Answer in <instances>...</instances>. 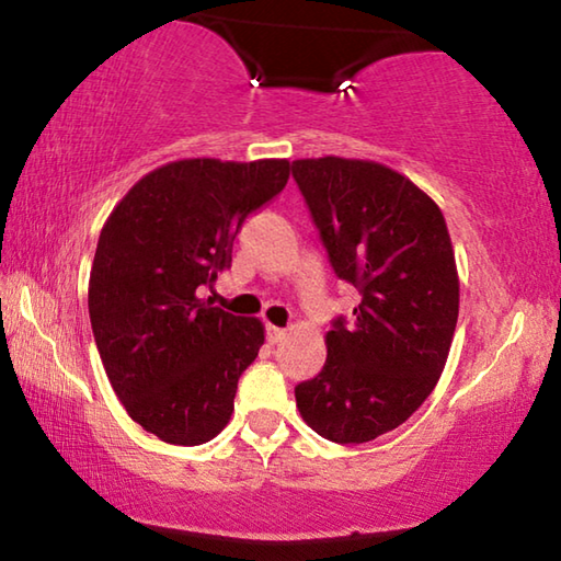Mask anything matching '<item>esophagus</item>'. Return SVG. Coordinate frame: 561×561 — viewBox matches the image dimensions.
<instances>
[{
  "label": "esophagus",
  "instance_id": "34e87169",
  "mask_svg": "<svg viewBox=\"0 0 561 561\" xmlns=\"http://www.w3.org/2000/svg\"><path fill=\"white\" fill-rule=\"evenodd\" d=\"M287 336V329H279V327H267V339H270V344H279V341Z\"/></svg>",
  "mask_w": 561,
  "mask_h": 561
}]
</instances>
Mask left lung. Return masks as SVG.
<instances>
[{
	"instance_id": "left-lung-1",
	"label": "left lung",
	"mask_w": 561,
	"mask_h": 561,
	"mask_svg": "<svg viewBox=\"0 0 561 561\" xmlns=\"http://www.w3.org/2000/svg\"><path fill=\"white\" fill-rule=\"evenodd\" d=\"M339 279L360 291L354 324L334 321L321 374L294 388L311 431L368 443L405 423L450 354L460 279L448 225L398 170L356 158L291 163Z\"/></svg>"
}]
</instances>
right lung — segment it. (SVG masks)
Returning <instances> with one entry per match:
<instances>
[{"instance_id": "obj_1", "label": "right lung", "mask_w": 561, "mask_h": 561, "mask_svg": "<svg viewBox=\"0 0 561 561\" xmlns=\"http://www.w3.org/2000/svg\"><path fill=\"white\" fill-rule=\"evenodd\" d=\"M287 180L284 158L173 160L140 178L103 225L89 279L93 339L118 401L160 440L201 445L230 423L264 327L197 291L230 267L244 217Z\"/></svg>"}]
</instances>
